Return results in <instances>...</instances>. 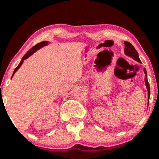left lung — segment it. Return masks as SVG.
Returning <instances> with one entry per match:
<instances>
[{"mask_svg": "<svg viewBox=\"0 0 159 159\" xmlns=\"http://www.w3.org/2000/svg\"><path fill=\"white\" fill-rule=\"evenodd\" d=\"M124 44H125V50H124V52L126 55L129 56L131 58H133V60H134L138 62H141L139 58V55H138V52H137V50H135V48L133 47V45H132L130 43L127 42V41H124ZM144 72L145 75V84H146L147 90H148V104H149V96H150V87H149V82H148L147 80V71L146 69H144Z\"/></svg>", "mask_w": 159, "mask_h": 159, "instance_id": "left-lung-1", "label": "left lung"}]
</instances>
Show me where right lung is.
Wrapping results in <instances>:
<instances>
[{"label":"right lung","instance_id":"obj_1","mask_svg":"<svg viewBox=\"0 0 159 159\" xmlns=\"http://www.w3.org/2000/svg\"><path fill=\"white\" fill-rule=\"evenodd\" d=\"M47 44H48V42L47 41H43V42L39 43L36 44L33 48H31V49L29 50L28 52L25 54V55H24V57H22V59H21V61L20 62V64H19V65L15 69V71H14V72H13V74H12V78L13 77V76H14V74H15V72L17 71L19 69H20V67L21 66V64H23L24 60H26V59H27L29 57H30V56L32 55V54H34L37 50L40 49V48H42V47H43L44 45H46ZM12 78H11V79H12Z\"/></svg>","mask_w":159,"mask_h":159}]
</instances>
